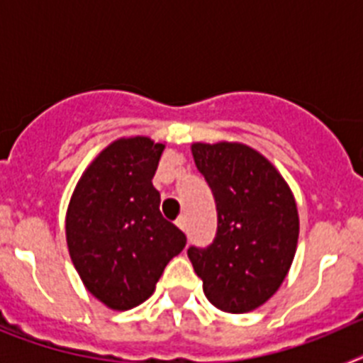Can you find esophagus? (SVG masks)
I'll use <instances>...</instances> for the list:
<instances>
[{"label": "esophagus", "instance_id": "obj_1", "mask_svg": "<svg viewBox=\"0 0 363 363\" xmlns=\"http://www.w3.org/2000/svg\"><path fill=\"white\" fill-rule=\"evenodd\" d=\"M176 225L182 230H187V220H185V216H179L178 220H176Z\"/></svg>", "mask_w": 363, "mask_h": 363}]
</instances>
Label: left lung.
<instances>
[{
  "label": "left lung",
  "mask_w": 363,
  "mask_h": 363,
  "mask_svg": "<svg viewBox=\"0 0 363 363\" xmlns=\"http://www.w3.org/2000/svg\"><path fill=\"white\" fill-rule=\"evenodd\" d=\"M198 171L213 191L216 238L189 247L207 300L225 313L264 306L280 289L296 252L300 220L289 185L249 145L192 143Z\"/></svg>",
  "instance_id": "obj_1"
}]
</instances>
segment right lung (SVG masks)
<instances>
[{"mask_svg":"<svg viewBox=\"0 0 363 363\" xmlns=\"http://www.w3.org/2000/svg\"><path fill=\"white\" fill-rule=\"evenodd\" d=\"M163 149L147 136L112 142L86 167L67 209L74 267L86 291L114 311L143 303L187 243L160 213L152 185Z\"/></svg>","mask_w":363,"mask_h":363,"instance_id":"add662e5","label":"right lung"}]
</instances>
